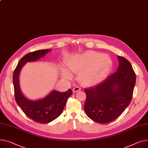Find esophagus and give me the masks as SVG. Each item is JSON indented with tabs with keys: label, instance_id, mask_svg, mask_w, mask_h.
I'll return each mask as SVG.
<instances>
[{
	"label": "esophagus",
	"instance_id": "esophagus-1",
	"mask_svg": "<svg viewBox=\"0 0 148 148\" xmlns=\"http://www.w3.org/2000/svg\"><path fill=\"white\" fill-rule=\"evenodd\" d=\"M80 89H81V88H80L79 87L76 86V87H75L73 88V93H76V92H78V91H80Z\"/></svg>",
	"mask_w": 148,
	"mask_h": 148
}]
</instances>
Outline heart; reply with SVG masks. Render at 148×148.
Segmentation results:
<instances>
[{
	"mask_svg": "<svg viewBox=\"0 0 148 148\" xmlns=\"http://www.w3.org/2000/svg\"><path fill=\"white\" fill-rule=\"evenodd\" d=\"M67 68L62 67V75L70 80L71 74H78L77 80L84 87L95 86L104 80L110 74L113 62L107 54L88 51L71 56L66 62Z\"/></svg>",
	"mask_w": 148,
	"mask_h": 148,
	"instance_id": "obj_1",
	"label": "heart"
}]
</instances>
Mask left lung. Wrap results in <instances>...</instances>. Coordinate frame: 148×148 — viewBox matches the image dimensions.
I'll list each match as a JSON object with an SVG mask.
<instances>
[{
    "mask_svg": "<svg viewBox=\"0 0 148 148\" xmlns=\"http://www.w3.org/2000/svg\"><path fill=\"white\" fill-rule=\"evenodd\" d=\"M116 71L97 85L85 88L84 111L93 121L101 124L113 121L129 105L136 84V74L130 62L118 56Z\"/></svg>",
    "mask_w": 148,
    "mask_h": 148,
    "instance_id": "8db88e82",
    "label": "left lung"
}]
</instances>
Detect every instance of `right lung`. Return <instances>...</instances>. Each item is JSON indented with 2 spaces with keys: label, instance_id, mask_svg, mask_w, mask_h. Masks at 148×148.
Here are the masks:
<instances>
[{
  "label": "right lung",
  "instance_id": "1",
  "mask_svg": "<svg viewBox=\"0 0 148 148\" xmlns=\"http://www.w3.org/2000/svg\"><path fill=\"white\" fill-rule=\"evenodd\" d=\"M51 49H43L28 53L19 61L13 74L15 100L18 105L29 119L42 124L55 120L64 110L68 98L72 94L71 88L65 92L51 91L42 99L33 101L23 93L19 85V73L27 62H34L44 57Z\"/></svg>",
  "mask_w": 148,
  "mask_h": 148
}]
</instances>
